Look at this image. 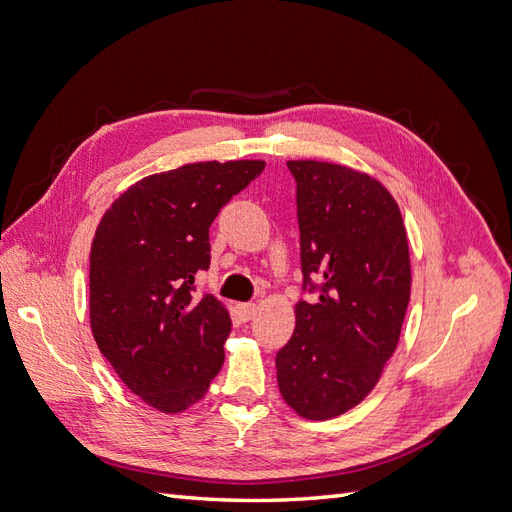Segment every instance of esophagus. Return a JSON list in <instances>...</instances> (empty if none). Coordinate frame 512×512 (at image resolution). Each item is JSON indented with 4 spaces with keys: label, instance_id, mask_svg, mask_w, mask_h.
<instances>
[{
    "label": "esophagus",
    "instance_id": "1",
    "mask_svg": "<svg viewBox=\"0 0 512 512\" xmlns=\"http://www.w3.org/2000/svg\"><path fill=\"white\" fill-rule=\"evenodd\" d=\"M237 312L241 316V320H252L256 316V305L254 303H239L237 305Z\"/></svg>",
    "mask_w": 512,
    "mask_h": 512
}]
</instances>
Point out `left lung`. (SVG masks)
Wrapping results in <instances>:
<instances>
[{
    "label": "left lung",
    "instance_id": "8db88e82",
    "mask_svg": "<svg viewBox=\"0 0 512 512\" xmlns=\"http://www.w3.org/2000/svg\"><path fill=\"white\" fill-rule=\"evenodd\" d=\"M297 183L303 290L277 352L286 404L312 421L354 408L391 359L410 301L406 226L380 181L342 164L290 160Z\"/></svg>",
    "mask_w": 512,
    "mask_h": 512
}]
</instances>
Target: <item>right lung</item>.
<instances>
[{"mask_svg": "<svg viewBox=\"0 0 512 512\" xmlns=\"http://www.w3.org/2000/svg\"><path fill=\"white\" fill-rule=\"evenodd\" d=\"M262 160L196 162L149 175L104 213L89 254L91 331L145 404L175 414L203 399L224 363L226 307L194 277L211 262L209 226Z\"/></svg>", "mask_w": 512, "mask_h": 512, "instance_id": "right-lung-1", "label": "right lung"}]
</instances>
